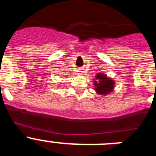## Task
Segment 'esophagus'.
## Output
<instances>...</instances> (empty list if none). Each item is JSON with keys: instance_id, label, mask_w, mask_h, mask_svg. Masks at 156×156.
<instances>
[{"instance_id": "1", "label": "esophagus", "mask_w": 156, "mask_h": 156, "mask_svg": "<svg viewBox=\"0 0 156 156\" xmlns=\"http://www.w3.org/2000/svg\"><path fill=\"white\" fill-rule=\"evenodd\" d=\"M80 72H84V71H83V69H80Z\"/></svg>"}]
</instances>
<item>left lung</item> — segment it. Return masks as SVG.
Here are the masks:
<instances>
[{"instance_id":"1","label":"left lung","mask_w":156,"mask_h":156,"mask_svg":"<svg viewBox=\"0 0 156 156\" xmlns=\"http://www.w3.org/2000/svg\"><path fill=\"white\" fill-rule=\"evenodd\" d=\"M96 79L98 80L94 81V85L96 86V91L100 94H107L111 92L113 89L114 81L106 77V75L102 73H98L96 76Z\"/></svg>"}]
</instances>
